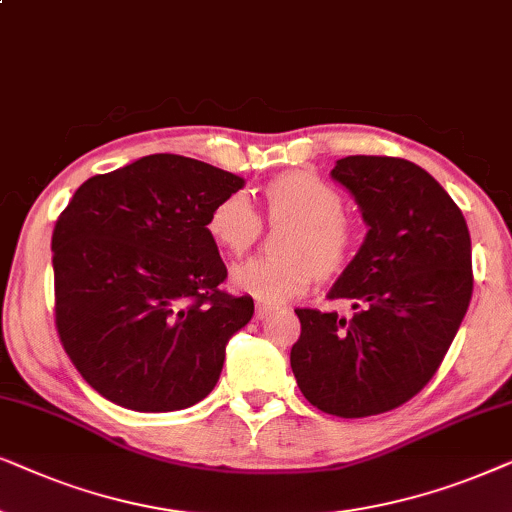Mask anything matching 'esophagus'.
I'll list each match as a JSON object with an SVG mask.
<instances>
[{"mask_svg": "<svg viewBox=\"0 0 512 512\" xmlns=\"http://www.w3.org/2000/svg\"><path fill=\"white\" fill-rule=\"evenodd\" d=\"M271 311H274V306H271V304H264V302H257V304H255V316H257V320H264L267 316H271Z\"/></svg>", "mask_w": 512, "mask_h": 512, "instance_id": "1", "label": "esophagus"}]
</instances>
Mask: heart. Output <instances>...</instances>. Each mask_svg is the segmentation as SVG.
I'll use <instances>...</instances> for the list:
<instances>
[{
    "instance_id": "1",
    "label": "heart",
    "mask_w": 512,
    "mask_h": 512,
    "mask_svg": "<svg viewBox=\"0 0 512 512\" xmlns=\"http://www.w3.org/2000/svg\"><path fill=\"white\" fill-rule=\"evenodd\" d=\"M269 217L295 222L285 236V257H248L229 271L234 290L264 304L288 302L309 288L316 269L335 274L351 252V229L344 220V199L335 187L311 173H285L264 189ZM260 215L248 192H231L210 208L206 229L213 241L234 255H241L260 234Z\"/></svg>"
}]
</instances>
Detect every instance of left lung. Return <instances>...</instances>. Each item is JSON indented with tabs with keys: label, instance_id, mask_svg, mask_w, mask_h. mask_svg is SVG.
<instances>
[{
	"label": "left lung",
	"instance_id": "8db88e82",
	"mask_svg": "<svg viewBox=\"0 0 512 512\" xmlns=\"http://www.w3.org/2000/svg\"><path fill=\"white\" fill-rule=\"evenodd\" d=\"M358 203L365 241L327 297L356 313L295 309L299 391L320 412L372 417L414 398L445 358L473 295L461 210L417 163L346 156L332 168Z\"/></svg>",
	"mask_w": 512,
	"mask_h": 512
}]
</instances>
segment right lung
Returning a JSON list of instances; mask_svg holds the SVG:
<instances>
[{"mask_svg": "<svg viewBox=\"0 0 512 512\" xmlns=\"http://www.w3.org/2000/svg\"><path fill=\"white\" fill-rule=\"evenodd\" d=\"M243 177L177 154H149L88 177L53 229L56 327L102 398L135 412L185 410L220 379L252 297L227 278L206 222Z\"/></svg>", "mask_w": 512, "mask_h": 512, "instance_id": "right-lung-1", "label": "right lung"}]
</instances>
